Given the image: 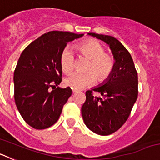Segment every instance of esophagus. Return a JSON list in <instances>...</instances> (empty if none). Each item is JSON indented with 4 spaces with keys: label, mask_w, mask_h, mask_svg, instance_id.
Here are the masks:
<instances>
[{
    "label": "esophagus",
    "mask_w": 160,
    "mask_h": 160,
    "mask_svg": "<svg viewBox=\"0 0 160 160\" xmlns=\"http://www.w3.org/2000/svg\"><path fill=\"white\" fill-rule=\"evenodd\" d=\"M72 91H73V93H78L79 92V90H77V89H73L72 88Z\"/></svg>",
    "instance_id": "34e87169"
}]
</instances>
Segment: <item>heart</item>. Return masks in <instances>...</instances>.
<instances>
[{"label":"heart","instance_id":"b5f03b06","mask_svg":"<svg viewBox=\"0 0 160 160\" xmlns=\"http://www.w3.org/2000/svg\"><path fill=\"white\" fill-rule=\"evenodd\" d=\"M79 57L89 59L86 66L87 73H73L65 79V84L71 88L83 89L92 85L96 78L102 82L108 78L114 70L115 61L111 53H106L105 47L96 40L85 41L76 46ZM61 68L65 73L73 71L75 65V58L73 52L66 48L60 56Z\"/></svg>","mask_w":160,"mask_h":160}]
</instances>
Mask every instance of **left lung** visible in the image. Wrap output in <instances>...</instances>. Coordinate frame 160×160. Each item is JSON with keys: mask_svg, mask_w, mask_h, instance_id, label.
<instances>
[{"mask_svg": "<svg viewBox=\"0 0 160 160\" xmlns=\"http://www.w3.org/2000/svg\"><path fill=\"white\" fill-rule=\"evenodd\" d=\"M108 44L115 59L111 76L101 87L86 92L82 115L87 128L100 135L118 131L129 118L138 98V73L129 51L116 38L89 32ZM94 91L101 94L95 97Z\"/></svg>", "mask_w": 160, "mask_h": 160, "instance_id": "left-lung-1", "label": "left lung"}]
</instances>
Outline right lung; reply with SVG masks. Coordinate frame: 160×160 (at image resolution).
<instances>
[{
    "instance_id": "add662e5",
    "label": "right lung",
    "mask_w": 160,
    "mask_h": 160,
    "mask_svg": "<svg viewBox=\"0 0 160 160\" xmlns=\"http://www.w3.org/2000/svg\"><path fill=\"white\" fill-rule=\"evenodd\" d=\"M63 31H50L22 51L14 70V99L23 119L42 130L58 120L71 96L70 87H58L62 80L60 56L68 42L81 38Z\"/></svg>"
}]
</instances>
